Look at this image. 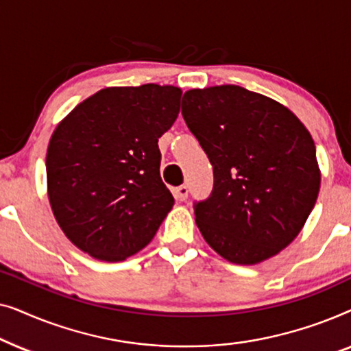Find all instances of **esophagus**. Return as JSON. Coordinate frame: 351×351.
<instances>
[{
  "label": "esophagus",
  "instance_id": "obj_1",
  "mask_svg": "<svg viewBox=\"0 0 351 351\" xmlns=\"http://www.w3.org/2000/svg\"><path fill=\"white\" fill-rule=\"evenodd\" d=\"M174 195L179 201H185L186 198H189V186H186V185L177 186V189L174 190Z\"/></svg>",
  "mask_w": 351,
  "mask_h": 351
}]
</instances>
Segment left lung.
Wrapping results in <instances>:
<instances>
[{"label": "left lung", "instance_id": "obj_1", "mask_svg": "<svg viewBox=\"0 0 351 351\" xmlns=\"http://www.w3.org/2000/svg\"><path fill=\"white\" fill-rule=\"evenodd\" d=\"M182 114L214 169L195 203L206 243L225 261L254 265L294 241L315 208L321 172L300 119L267 95L234 84L186 90Z\"/></svg>", "mask_w": 351, "mask_h": 351}]
</instances>
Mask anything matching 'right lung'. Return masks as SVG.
<instances>
[{
    "label": "right lung",
    "mask_w": 351,
    "mask_h": 351,
    "mask_svg": "<svg viewBox=\"0 0 351 351\" xmlns=\"http://www.w3.org/2000/svg\"><path fill=\"white\" fill-rule=\"evenodd\" d=\"M180 95L176 86L105 88L56 128L47 196L62 232L83 252L124 261L152 241L172 209L158 138L177 119Z\"/></svg>",
    "instance_id": "add662e5"
}]
</instances>
